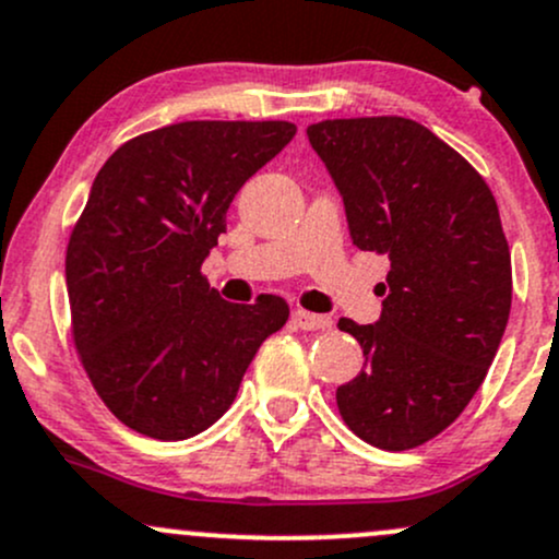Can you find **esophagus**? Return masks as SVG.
Returning <instances> with one entry per match:
<instances>
[{
  "mask_svg": "<svg viewBox=\"0 0 559 559\" xmlns=\"http://www.w3.org/2000/svg\"><path fill=\"white\" fill-rule=\"evenodd\" d=\"M292 321H295V326L308 329V332H321V329L332 326V319H329V316L310 313V310H299V308L292 313Z\"/></svg>",
  "mask_w": 559,
  "mask_h": 559,
  "instance_id": "esophagus-1",
  "label": "esophagus"
}]
</instances>
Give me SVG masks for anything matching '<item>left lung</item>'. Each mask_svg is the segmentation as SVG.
<instances>
[{
  "label": "left lung",
  "instance_id": "1",
  "mask_svg": "<svg viewBox=\"0 0 559 559\" xmlns=\"http://www.w3.org/2000/svg\"><path fill=\"white\" fill-rule=\"evenodd\" d=\"M361 251L391 260L374 324L340 319L364 369L337 388L350 431L409 450L466 409L512 310V254L485 179L426 126L354 117L308 128Z\"/></svg>",
  "mask_w": 559,
  "mask_h": 559
}]
</instances>
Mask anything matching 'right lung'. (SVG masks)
I'll return each instance as SVG.
<instances>
[{
    "label": "right lung",
    "instance_id": "right-lung-1",
    "mask_svg": "<svg viewBox=\"0 0 559 559\" xmlns=\"http://www.w3.org/2000/svg\"><path fill=\"white\" fill-rule=\"evenodd\" d=\"M295 133L284 120L176 122L122 144L93 179L67 249L72 334L98 396L133 431L179 442L214 426L289 319L281 297L222 299L201 264L235 192Z\"/></svg>",
    "mask_w": 559,
    "mask_h": 559
}]
</instances>
